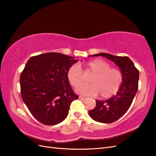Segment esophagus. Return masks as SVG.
I'll list each match as a JSON object with an SVG mask.
<instances>
[{
  "label": "esophagus",
  "mask_w": 156,
  "mask_h": 156,
  "mask_svg": "<svg viewBox=\"0 0 156 156\" xmlns=\"http://www.w3.org/2000/svg\"><path fill=\"white\" fill-rule=\"evenodd\" d=\"M79 100H86V98L83 97V96H79Z\"/></svg>",
  "instance_id": "1"
}]
</instances>
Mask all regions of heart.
I'll use <instances>...</instances> for the list:
<instances>
[{
    "instance_id": "1",
    "label": "heart",
    "mask_w": 156,
    "mask_h": 156,
    "mask_svg": "<svg viewBox=\"0 0 156 156\" xmlns=\"http://www.w3.org/2000/svg\"><path fill=\"white\" fill-rule=\"evenodd\" d=\"M90 74L92 75L89 83L91 84L77 90V92L81 95L95 96L100 94L102 98H111L119 91L123 80L119 69L111 68V65L107 61L99 58L71 66L67 71L66 77L71 85L77 88L84 83V75Z\"/></svg>"
}]
</instances>
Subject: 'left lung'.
Returning a JSON list of instances; mask_svg holds the SVG:
<instances>
[{"label":"left lung","mask_w":156,"mask_h":156,"mask_svg":"<svg viewBox=\"0 0 156 156\" xmlns=\"http://www.w3.org/2000/svg\"><path fill=\"white\" fill-rule=\"evenodd\" d=\"M101 56L112 61L120 69L122 83L116 95L105 101L96 100V106L89 111L92 119L101 123L109 124L119 120L129 109L138 90L139 72L127 56H119L101 53L92 56Z\"/></svg>","instance_id":"8db88e82"}]
</instances>
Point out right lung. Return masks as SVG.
Listing matches in <instances>:
<instances>
[{
	"label": "right lung",
	"mask_w": 156,
	"mask_h": 156,
	"mask_svg": "<svg viewBox=\"0 0 156 156\" xmlns=\"http://www.w3.org/2000/svg\"><path fill=\"white\" fill-rule=\"evenodd\" d=\"M58 53L32 56L20 76L23 102L35 119L55 125L68 115L71 103L78 99L67 79L68 68L78 61Z\"/></svg>",
	"instance_id": "add662e5"
}]
</instances>
